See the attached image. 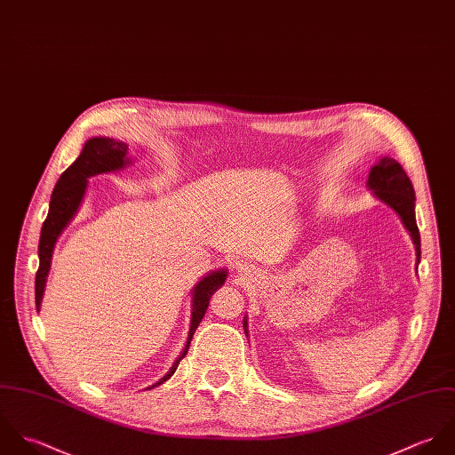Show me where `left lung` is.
Segmentation results:
<instances>
[{
  "label": "left lung",
  "instance_id": "1",
  "mask_svg": "<svg viewBox=\"0 0 455 455\" xmlns=\"http://www.w3.org/2000/svg\"><path fill=\"white\" fill-rule=\"evenodd\" d=\"M367 188L372 191L376 198H379L383 204L392 207L406 230L410 232L415 251H417V262L420 260V234L415 220V189L403 167L394 158H381L376 165H372L367 180ZM248 327V322L244 320V329ZM248 334V332H246Z\"/></svg>",
  "mask_w": 455,
  "mask_h": 455
}]
</instances>
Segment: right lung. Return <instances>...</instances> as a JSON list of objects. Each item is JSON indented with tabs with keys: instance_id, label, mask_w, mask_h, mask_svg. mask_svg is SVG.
<instances>
[{
	"instance_id": "add662e5",
	"label": "right lung",
	"mask_w": 455,
	"mask_h": 455,
	"mask_svg": "<svg viewBox=\"0 0 455 455\" xmlns=\"http://www.w3.org/2000/svg\"><path fill=\"white\" fill-rule=\"evenodd\" d=\"M126 155H128V146L124 142H119V140H114L108 137H92L84 144V149L79 155V158L61 174V178L56 182L54 191L51 195L49 214L42 225V234H40V243H38L40 266H38L36 279H35L36 311H40L45 281H47V275L51 271L54 244H56L60 234L65 230V227L76 216L77 209L81 207V202H83L86 188H88V180L96 174L116 172V171L124 169L126 165L132 164V160ZM225 279H227V271L220 269V271L207 274L193 288V311H191V322H189L186 347H184L181 355L178 357V361L171 367V371L149 388L162 385L176 372L182 357L188 354L189 343L193 339V334H195L198 323L202 322V318L207 311L209 299L225 283Z\"/></svg>"
}]
</instances>
